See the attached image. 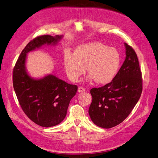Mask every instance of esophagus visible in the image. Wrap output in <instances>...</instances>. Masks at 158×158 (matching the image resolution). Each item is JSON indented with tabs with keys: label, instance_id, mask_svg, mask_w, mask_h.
Returning a JSON list of instances; mask_svg holds the SVG:
<instances>
[{
	"label": "esophagus",
	"instance_id": "1",
	"mask_svg": "<svg viewBox=\"0 0 158 158\" xmlns=\"http://www.w3.org/2000/svg\"><path fill=\"white\" fill-rule=\"evenodd\" d=\"M85 91V89L83 87H79L78 88V92H83Z\"/></svg>",
	"mask_w": 158,
	"mask_h": 158
}]
</instances>
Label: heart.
I'll return each mask as SVG.
<instances>
[{
  "mask_svg": "<svg viewBox=\"0 0 158 158\" xmlns=\"http://www.w3.org/2000/svg\"><path fill=\"white\" fill-rule=\"evenodd\" d=\"M119 52L113 47H107L99 42H92L78 46L74 55L66 53L64 66L68 77L73 82L78 81L86 72L90 73L87 79L95 80L98 84L111 82L120 66Z\"/></svg>",
  "mask_w": 158,
  "mask_h": 158,
  "instance_id": "b5f03b06",
  "label": "heart"
}]
</instances>
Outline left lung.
<instances>
[{"label":"left lung","mask_w":158,"mask_h":158,"mask_svg":"<svg viewBox=\"0 0 158 158\" xmlns=\"http://www.w3.org/2000/svg\"><path fill=\"white\" fill-rule=\"evenodd\" d=\"M126 58L114 79L105 86L90 90L92 102L90 117L97 126L110 128L120 124L132 112L143 90V80L138 56L125 43Z\"/></svg>","instance_id":"8db88e82"}]
</instances>
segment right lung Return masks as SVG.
Returning <instances> with one entry per match:
<instances>
[{
  "label": "right lung",
  "mask_w": 158,
  "mask_h": 158,
  "mask_svg": "<svg viewBox=\"0 0 158 158\" xmlns=\"http://www.w3.org/2000/svg\"><path fill=\"white\" fill-rule=\"evenodd\" d=\"M63 35L37 37L26 46L13 71V85L19 104L28 117L43 127L56 126L65 118L68 107L77 91V86L49 74L41 79L27 72V53L43 45H56Z\"/></svg>",
  "instance_id": "1"
}]
</instances>
